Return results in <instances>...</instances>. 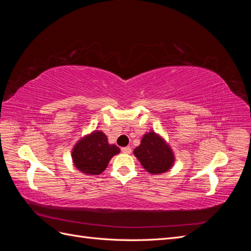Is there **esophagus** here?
Listing matches in <instances>:
<instances>
[{
    "label": "esophagus",
    "mask_w": 251,
    "mask_h": 251,
    "mask_svg": "<svg viewBox=\"0 0 251 251\" xmlns=\"http://www.w3.org/2000/svg\"><path fill=\"white\" fill-rule=\"evenodd\" d=\"M121 151H123V153H125V154H131L132 150H131L130 147H126V148L121 149Z\"/></svg>",
    "instance_id": "esophagus-1"
}]
</instances>
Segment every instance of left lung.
Wrapping results in <instances>:
<instances>
[{
    "instance_id": "1",
    "label": "left lung",
    "mask_w": 251,
    "mask_h": 251,
    "mask_svg": "<svg viewBox=\"0 0 251 251\" xmlns=\"http://www.w3.org/2000/svg\"><path fill=\"white\" fill-rule=\"evenodd\" d=\"M133 153L143 169L153 175L166 173L175 163V154L170 144L154 131L143 135L140 146Z\"/></svg>"
}]
</instances>
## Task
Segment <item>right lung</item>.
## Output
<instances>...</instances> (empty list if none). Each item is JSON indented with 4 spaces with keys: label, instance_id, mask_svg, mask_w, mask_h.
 I'll use <instances>...</instances> for the list:
<instances>
[{
    "label": "right lung",
    "instance_id": "right-lung-1",
    "mask_svg": "<svg viewBox=\"0 0 251 251\" xmlns=\"http://www.w3.org/2000/svg\"><path fill=\"white\" fill-rule=\"evenodd\" d=\"M120 149L110 144L101 131H93L80 138L72 149V161L79 172L89 176L100 175L113 156L119 154Z\"/></svg>",
    "mask_w": 251,
    "mask_h": 251
}]
</instances>
